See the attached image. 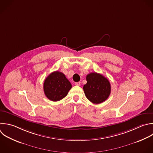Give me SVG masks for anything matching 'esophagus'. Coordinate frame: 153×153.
<instances>
[{"mask_svg": "<svg viewBox=\"0 0 153 153\" xmlns=\"http://www.w3.org/2000/svg\"><path fill=\"white\" fill-rule=\"evenodd\" d=\"M80 84H81V82H75V85H76L79 86V85H80Z\"/></svg>", "mask_w": 153, "mask_h": 153, "instance_id": "1", "label": "esophagus"}]
</instances>
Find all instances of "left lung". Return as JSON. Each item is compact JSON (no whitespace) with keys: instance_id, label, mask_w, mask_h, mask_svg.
Segmentation results:
<instances>
[{"instance_id":"1","label":"left lung","mask_w":153,"mask_h":153,"mask_svg":"<svg viewBox=\"0 0 153 153\" xmlns=\"http://www.w3.org/2000/svg\"><path fill=\"white\" fill-rule=\"evenodd\" d=\"M87 84L83 87L86 97L92 103L99 104L105 101L111 93L109 80L100 74L92 72L86 76Z\"/></svg>"}]
</instances>
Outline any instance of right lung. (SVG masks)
Listing matches in <instances>:
<instances>
[{
  "label": "right lung",
  "instance_id": "1",
  "mask_svg": "<svg viewBox=\"0 0 153 153\" xmlns=\"http://www.w3.org/2000/svg\"><path fill=\"white\" fill-rule=\"evenodd\" d=\"M72 85L65 75L60 72L50 74L44 82V93L51 101H59L66 97Z\"/></svg>",
  "mask_w": 153,
  "mask_h": 153
}]
</instances>
